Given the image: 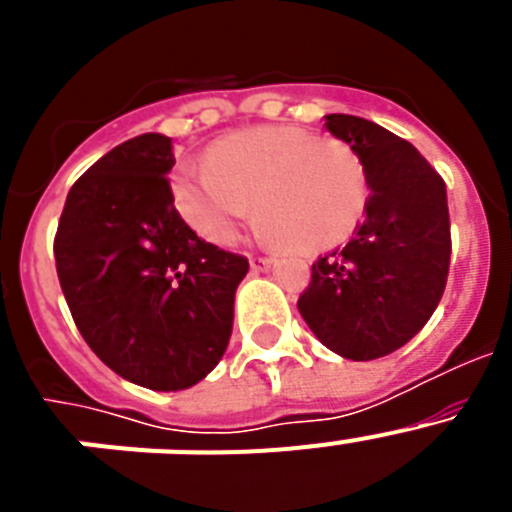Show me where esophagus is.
Masks as SVG:
<instances>
[{
	"mask_svg": "<svg viewBox=\"0 0 512 512\" xmlns=\"http://www.w3.org/2000/svg\"><path fill=\"white\" fill-rule=\"evenodd\" d=\"M271 266V259L269 256H251V269L253 271H264Z\"/></svg>",
	"mask_w": 512,
	"mask_h": 512,
	"instance_id": "esophagus-1",
	"label": "esophagus"
}]
</instances>
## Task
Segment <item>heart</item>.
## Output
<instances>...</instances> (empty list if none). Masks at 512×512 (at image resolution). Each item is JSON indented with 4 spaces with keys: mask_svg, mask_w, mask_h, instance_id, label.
I'll return each instance as SVG.
<instances>
[{
    "mask_svg": "<svg viewBox=\"0 0 512 512\" xmlns=\"http://www.w3.org/2000/svg\"><path fill=\"white\" fill-rule=\"evenodd\" d=\"M171 189L184 220L207 241H233L259 202V223L269 238L300 253L348 241L369 197L354 148L289 125L217 140L205 169H182Z\"/></svg>",
    "mask_w": 512,
    "mask_h": 512,
    "instance_id": "obj_1",
    "label": "heart"
}]
</instances>
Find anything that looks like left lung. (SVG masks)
Instances as JSON below:
<instances>
[{"instance_id":"8db88e82","label":"left lung","mask_w":512,"mask_h":512,"mask_svg":"<svg viewBox=\"0 0 512 512\" xmlns=\"http://www.w3.org/2000/svg\"><path fill=\"white\" fill-rule=\"evenodd\" d=\"M325 128L359 153L369 182L366 217L346 246L312 264L297 310L343 359H379L431 320L446 289V182L415 146L377 122L328 115Z\"/></svg>"}]
</instances>
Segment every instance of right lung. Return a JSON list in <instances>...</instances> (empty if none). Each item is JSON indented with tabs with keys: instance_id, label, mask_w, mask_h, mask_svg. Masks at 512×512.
<instances>
[{
	"instance_id": "right-lung-1",
	"label": "right lung",
	"mask_w": 512,
	"mask_h": 512,
	"mask_svg": "<svg viewBox=\"0 0 512 512\" xmlns=\"http://www.w3.org/2000/svg\"><path fill=\"white\" fill-rule=\"evenodd\" d=\"M171 138L138 135L71 187L53 253L71 318L94 354L128 382L187 390L223 359L241 253L202 241L174 207Z\"/></svg>"
}]
</instances>
